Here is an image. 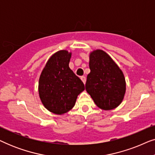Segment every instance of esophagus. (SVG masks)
I'll return each instance as SVG.
<instances>
[{
    "label": "esophagus",
    "instance_id": "esophagus-1",
    "mask_svg": "<svg viewBox=\"0 0 155 155\" xmlns=\"http://www.w3.org/2000/svg\"><path fill=\"white\" fill-rule=\"evenodd\" d=\"M80 79L82 80V81L83 82L84 84H85V82H86V78L84 77V76H81V77H80Z\"/></svg>",
    "mask_w": 155,
    "mask_h": 155
}]
</instances>
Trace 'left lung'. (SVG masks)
<instances>
[{
	"mask_svg": "<svg viewBox=\"0 0 155 155\" xmlns=\"http://www.w3.org/2000/svg\"><path fill=\"white\" fill-rule=\"evenodd\" d=\"M89 65L90 73L87 77V92L100 109H115L122 102L126 93L122 71L107 53L100 49L91 53Z\"/></svg>",
	"mask_w": 155,
	"mask_h": 155,
	"instance_id": "left-lung-1",
	"label": "left lung"
}]
</instances>
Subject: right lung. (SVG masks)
<instances>
[{
  "mask_svg": "<svg viewBox=\"0 0 155 155\" xmlns=\"http://www.w3.org/2000/svg\"><path fill=\"white\" fill-rule=\"evenodd\" d=\"M71 53L61 50L48 59L39 81L41 101L48 111L61 115L75 106L78 94L84 90L82 80L69 68Z\"/></svg>",
  "mask_w": 155,
  "mask_h": 155,
  "instance_id": "1",
  "label": "right lung"
}]
</instances>
